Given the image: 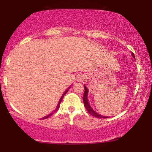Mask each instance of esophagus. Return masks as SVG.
Segmentation results:
<instances>
[{
    "label": "esophagus",
    "instance_id": "obj_1",
    "mask_svg": "<svg viewBox=\"0 0 152 152\" xmlns=\"http://www.w3.org/2000/svg\"><path fill=\"white\" fill-rule=\"evenodd\" d=\"M86 79V76H85V75L81 74V75H80V76H78L77 81L78 82H83V81H85V80Z\"/></svg>",
    "mask_w": 152,
    "mask_h": 152
}]
</instances>
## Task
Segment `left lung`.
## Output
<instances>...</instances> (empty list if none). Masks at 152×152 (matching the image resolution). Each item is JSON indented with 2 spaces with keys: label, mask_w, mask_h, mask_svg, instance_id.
I'll list each match as a JSON object with an SVG mask.
<instances>
[{
  "label": "left lung",
  "mask_w": 152,
  "mask_h": 152,
  "mask_svg": "<svg viewBox=\"0 0 152 152\" xmlns=\"http://www.w3.org/2000/svg\"><path fill=\"white\" fill-rule=\"evenodd\" d=\"M132 56L134 57V58H135V56H134V54L133 53H132ZM84 89H85V91H84V94H83V104H84L85 108H86L87 111H88V112L91 115H92V116H95V117H96V118H109L108 116H102V115L99 114L98 113L95 112V111H94V110L91 109V106L89 105V103H88V91L85 86H84Z\"/></svg>",
  "instance_id": "8db88e82"
}]
</instances>
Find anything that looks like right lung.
I'll use <instances>...</instances> for the list:
<instances>
[{"instance_id":"add662e5","label":"right lung","mask_w":152,"mask_h":152,"mask_svg":"<svg viewBox=\"0 0 152 152\" xmlns=\"http://www.w3.org/2000/svg\"><path fill=\"white\" fill-rule=\"evenodd\" d=\"M69 88H70V87H69ZM69 88H68V89H67V90H66L65 92H64V94H63V95H62V96H61V99H60V100H59V102H58V105H57V106H56V109H55V110H54V111H53V112L50 113V114H48V116H45V117H43V119H45V118H48V117H49V116H52V115H53V113H54V112H56V111H57V110H58V109H59V106H60V104H61V101H62V99H63V98H64V95H65V94H66V93H67V92H68V91H69Z\"/></svg>"}]
</instances>
